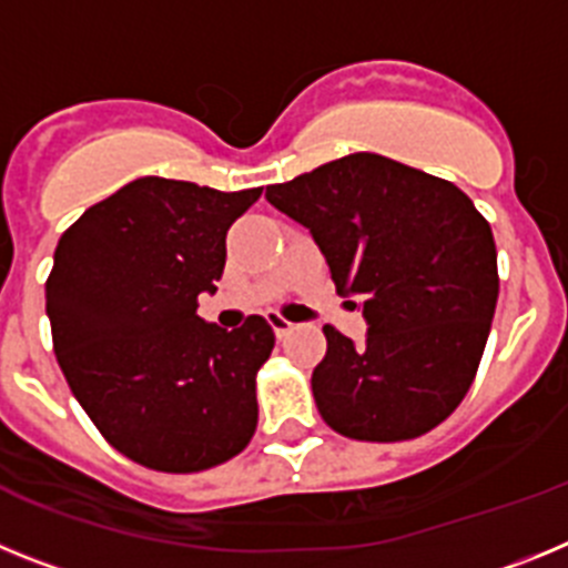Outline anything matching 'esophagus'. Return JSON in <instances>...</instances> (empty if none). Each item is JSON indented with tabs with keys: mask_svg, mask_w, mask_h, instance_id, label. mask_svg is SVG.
Masks as SVG:
<instances>
[{
	"mask_svg": "<svg viewBox=\"0 0 568 568\" xmlns=\"http://www.w3.org/2000/svg\"><path fill=\"white\" fill-rule=\"evenodd\" d=\"M267 321H270V327H273V333L278 335V338H284V335H287L290 329L295 327L293 321H287V318H284V315H278V313H270Z\"/></svg>",
	"mask_w": 568,
	"mask_h": 568,
	"instance_id": "obj_1",
	"label": "esophagus"
}]
</instances>
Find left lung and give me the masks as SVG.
I'll list each match as a JSON object with an SVG mask.
<instances>
[{"instance_id": "obj_1", "label": "left lung", "mask_w": 568, "mask_h": 568, "mask_svg": "<svg viewBox=\"0 0 568 568\" xmlns=\"http://www.w3.org/2000/svg\"><path fill=\"white\" fill-rule=\"evenodd\" d=\"M264 195L313 233L335 290L369 324L364 346L324 327L327 355L313 369L321 418L378 444L449 418L498 304V250L469 195L378 153L344 155Z\"/></svg>"}]
</instances>
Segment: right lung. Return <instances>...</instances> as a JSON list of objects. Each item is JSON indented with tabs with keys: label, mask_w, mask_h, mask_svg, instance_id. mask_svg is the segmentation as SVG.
<instances>
[{
	"label": "right lung",
	"mask_w": 568,
	"mask_h": 568,
	"mask_svg": "<svg viewBox=\"0 0 568 568\" xmlns=\"http://www.w3.org/2000/svg\"><path fill=\"white\" fill-rule=\"evenodd\" d=\"M258 195L144 175L59 239L44 284L53 353L104 440L148 469H210L253 438L273 327L250 315L227 333L195 310Z\"/></svg>",
	"instance_id": "add662e5"
}]
</instances>
